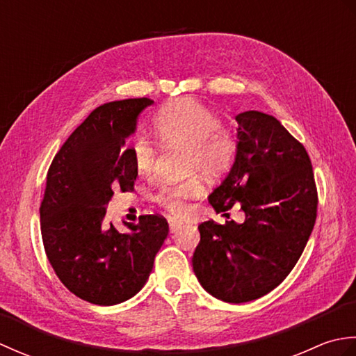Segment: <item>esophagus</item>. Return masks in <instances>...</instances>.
<instances>
[{
  "label": "esophagus",
  "mask_w": 356,
  "mask_h": 356,
  "mask_svg": "<svg viewBox=\"0 0 356 356\" xmlns=\"http://www.w3.org/2000/svg\"><path fill=\"white\" fill-rule=\"evenodd\" d=\"M168 225H170V232H177L180 228H182V223L174 220V218H168Z\"/></svg>",
  "instance_id": "1"
}]
</instances>
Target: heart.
<instances>
[{"mask_svg": "<svg viewBox=\"0 0 356 356\" xmlns=\"http://www.w3.org/2000/svg\"><path fill=\"white\" fill-rule=\"evenodd\" d=\"M153 124L159 140L165 147L185 149V172L200 171L208 177H218L236 161L238 149L236 134L220 127V118L213 110L190 97L163 105ZM130 154L140 176H148L153 171L157 149L145 136L131 140ZM202 193L200 179L191 176L182 182L161 185L154 200L171 216L182 217L190 211V200L200 197Z\"/></svg>", "mask_w": 356, "mask_h": 356, "instance_id": "heart-1", "label": "heart"}]
</instances>
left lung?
<instances>
[{
  "label": "left lung",
  "mask_w": 356,
  "mask_h": 356,
  "mask_svg": "<svg viewBox=\"0 0 356 356\" xmlns=\"http://www.w3.org/2000/svg\"><path fill=\"white\" fill-rule=\"evenodd\" d=\"M236 120V162L208 200L225 214L240 203L245 222L200 223L193 269L216 298L246 303L274 291L297 264L316 220L318 193L306 148L280 120L254 110Z\"/></svg>",
  "instance_id": "8db88e82"
}]
</instances>
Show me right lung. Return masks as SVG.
Here are the masks:
<instances>
[{
    "instance_id": "obj_1",
    "label": "right lung",
    "mask_w": 356,
    "mask_h": 356,
    "mask_svg": "<svg viewBox=\"0 0 356 356\" xmlns=\"http://www.w3.org/2000/svg\"><path fill=\"white\" fill-rule=\"evenodd\" d=\"M148 97L107 102L95 108L53 157L41 202V236L47 259L63 284L99 306L138 293L168 236L161 214H145L118 231L105 222L107 203L133 191L138 177L127 139Z\"/></svg>"
}]
</instances>
